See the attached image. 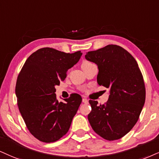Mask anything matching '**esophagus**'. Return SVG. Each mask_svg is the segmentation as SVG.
<instances>
[{"label": "esophagus", "instance_id": "esophagus-1", "mask_svg": "<svg viewBox=\"0 0 159 159\" xmlns=\"http://www.w3.org/2000/svg\"><path fill=\"white\" fill-rule=\"evenodd\" d=\"M83 102L87 104V103H89V100H88L87 99H85V98H83Z\"/></svg>", "mask_w": 159, "mask_h": 159}]
</instances>
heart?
Returning a JSON list of instances; mask_svg holds the SVG:
<instances>
[{
    "label": "heart",
    "mask_w": 159,
    "mask_h": 159,
    "mask_svg": "<svg viewBox=\"0 0 159 159\" xmlns=\"http://www.w3.org/2000/svg\"><path fill=\"white\" fill-rule=\"evenodd\" d=\"M91 63V62H87V61H85V62H84L83 63V65H82V66H86V65H88V64H90Z\"/></svg>",
    "instance_id": "b5f03b06"
}]
</instances>
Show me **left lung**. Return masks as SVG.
I'll list each match as a JSON object with an SVG mask.
<instances>
[{"instance_id": "left-lung-1", "label": "left lung", "mask_w": 159, "mask_h": 159, "mask_svg": "<svg viewBox=\"0 0 159 159\" xmlns=\"http://www.w3.org/2000/svg\"><path fill=\"white\" fill-rule=\"evenodd\" d=\"M85 59L97 65L98 84L110 89L108 100L104 105L89 100L90 124L105 139H119L136 125L144 105L146 91L142 72L134 57L116 45L89 52Z\"/></svg>"}]
</instances>
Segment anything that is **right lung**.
<instances>
[{"label":"right lung","instance_id":"add662e5","mask_svg":"<svg viewBox=\"0 0 159 159\" xmlns=\"http://www.w3.org/2000/svg\"><path fill=\"white\" fill-rule=\"evenodd\" d=\"M82 54L43 48L29 57L20 72L15 87L19 111L29 132L41 142H56L69 130L82 97L72 93L59 102L55 86Z\"/></svg>","mask_w":159,"mask_h":159}]
</instances>
